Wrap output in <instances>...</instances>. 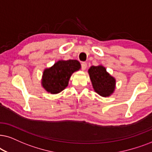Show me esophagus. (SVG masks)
<instances>
[{"instance_id":"obj_1","label":"esophagus","mask_w":152,"mask_h":152,"mask_svg":"<svg viewBox=\"0 0 152 152\" xmlns=\"http://www.w3.org/2000/svg\"><path fill=\"white\" fill-rule=\"evenodd\" d=\"M86 68H87V63H86V62H82V63H81V69H82L85 70Z\"/></svg>"}]
</instances>
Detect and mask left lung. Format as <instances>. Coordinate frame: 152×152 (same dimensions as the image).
Returning <instances> with one entry per match:
<instances>
[{
    "instance_id": "8db88e82",
    "label": "left lung",
    "mask_w": 152,
    "mask_h": 152,
    "mask_svg": "<svg viewBox=\"0 0 152 152\" xmlns=\"http://www.w3.org/2000/svg\"><path fill=\"white\" fill-rule=\"evenodd\" d=\"M93 88L102 96H108L114 92L115 79L102 66H92L88 70Z\"/></svg>"
}]
</instances>
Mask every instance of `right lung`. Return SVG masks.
<instances>
[{"label": "right lung", "mask_w": 152, "mask_h": 152, "mask_svg": "<svg viewBox=\"0 0 152 152\" xmlns=\"http://www.w3.org/2000/svg\"><path fill=\"white\" fill-rule=\"evenodd\" d=\"M80 68V64L77 60H60L52 67L44 70L42 86L48 92L59 93L68 86L73 73Z\"/></svg>", "instance_id": "right-lung-1"}]
</instances>
